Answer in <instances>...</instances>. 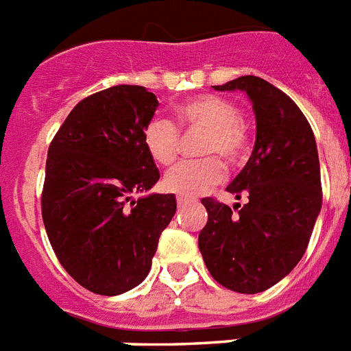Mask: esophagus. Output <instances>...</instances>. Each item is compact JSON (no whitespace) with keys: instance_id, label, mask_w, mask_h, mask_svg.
Listing matches in <instances>:
<instances>
[{"instance_id":"esophagus-1","label":"esophagus","mask_w":351,"mask_h":351,"mask_svg":"<svg viewBox=\"0 0 351 351\" xmlns=\"http://www.w3.org/2000/svg\"><path fill=\"white\" fill-rule=\"evenodd\" d=\"M176 204H178V207H184L185 204H189V198H185V196H178V198H176Z\"/></svg>"}]
</instances>
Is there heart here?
<instances>
[{
  "label": "heart",
  "mask_w": 351,
  "mask_h": 351,
  "mask_svg": "<svg viewBox=\"0 0 351 351\" xmlns=\"http://www.w3.org/2000/svg\"><path fill=\"white\" fill-rule=\"evenodd\" d=\"M176 124L180 130L205 131L202 153L215 155L202 160L180 162L164 176V185L171 193L182 196L204 195L223 178V164L240 162L249 151V135L238 119V108L218 95H198L176 106ZM166 117H153L144 128V146L156 164L169 166L178 155L180 133Z\"/></svg>",
  "instance_id": "obj_1"
}]
</instances>
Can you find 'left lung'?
<instances>
[{
  "instance_id": "obj_1",
  "label": "left lung",
  "mask_w": 351,
  "mask_h": 351,
  "mask_svg": "<svg viewBox=\"0 0 351 351\" xmlns=\"http://www.w3.org/2000/svg\"><path fill=\"white\" fill-rule=\"evenodd\" d=\"M215 88L247 93L256 144L227 187L236 200L247 196L249 202L232 215L229 205L204 198L209 218L198 247L210 276L225 289L258 294L289 276L308 247L323 202L317 146L295 102L261 77L243 75Z\"/></svg>"
}]
</instances>
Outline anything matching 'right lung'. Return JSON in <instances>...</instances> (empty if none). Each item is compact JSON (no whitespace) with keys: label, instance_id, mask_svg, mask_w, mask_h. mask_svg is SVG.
I'll return each mask as SVG.
<instances>
[{"label":"right lung","instance_id":"add662e5","mask_svg":"<svg viewBox=\"0 0 351 351\" xmlns=\"http://www.w3.org/2000/svg\"><path fill=\"white\" fill-rule=\"evenodd\" d=\"M156 108L144 86H111L79 102L48 147V240L68 274L95 294H124L146 279L176 213L175 195L133 198L160 178L142 138Z\"/></svg>","mask_w":351,"mask_h":351}]
</instances>
